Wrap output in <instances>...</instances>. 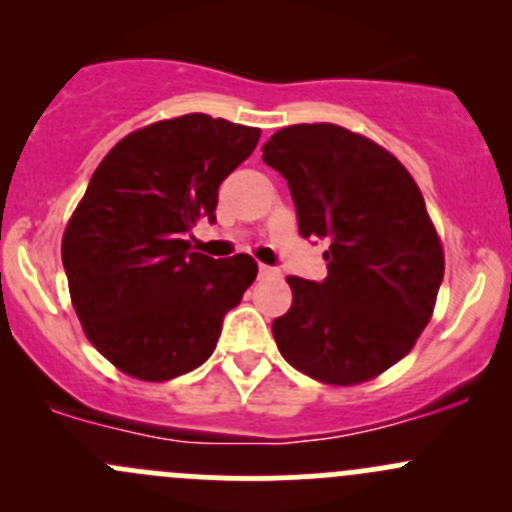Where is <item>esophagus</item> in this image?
<instances>
[{
  "instance_id": "esophagus-1",
  "label": "esophagus",
  "mask_w": 512,
  "mask_h": 512,
  "mask_svg": "<svg viewBox=\"0 0 512 512\" xmlns=\"http://www.w3.org/2000/svg\"><path fill=\"white\" fill-rule=\"evenodd\" d=\"M280 275V272L275 270V267H270V265H260V277H277Z\"/></svg>"
}]
</instances>
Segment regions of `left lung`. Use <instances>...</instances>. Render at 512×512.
Returning a JSON list of instances; mask_svg holds the SVG:
<instances>
[{
    "label": "left lung",
    "instance_id": "1",
    "mask_svg": "<svg viewBox=\"0 0 512 512\" xmlns=\"http://www.w3.org/2000/svg\"><path fill=\"white\" fill-rule=\"evenodd\" d=\"M287 180L299 235L327 242V280L287 277L280 354L332 386L376 379L414 349L441 287L443 245L401 160L334 123H297L262 146Z\"/></svg>",
    "mask_w": 512,
    "mask_h": 512
}]
</instances>
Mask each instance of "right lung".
<instances>
[{
  "label": "right lung",
  "instance_id": "obj_1",
  "mask_svg": "<svg viewBox=\"0 0 512 512\" xmlns=\"http://www.w3.org/2000/svg\"><path fill=\"white\" fill-rule=\"evenodd\" d=\"M257 141L260 128L185 113L128 133L91 175L61 260L84 334L123 374L168 381L215 352L257 262L213 260L185 237L213 223L220 183Z\"/></svg>",
  "mask_w": 512,
  "mask_h": 512
}]
</instances>
